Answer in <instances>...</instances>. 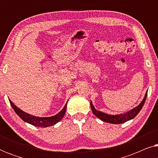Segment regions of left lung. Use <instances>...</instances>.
Here are the masks:
<instances>
[{"label":"left lung","mask_w":158,"mask_h":158,"mask_svg":"<svg viewBox=\"0 0 158 158\" xmlns=\"http://www.w3.org/2000/svg\"><path fill=\"white\" fill-rule=\"evenodd\" d=\"M147 96H148V91L146 92L145 96H144L143 100L141 101V103H140L137 106L134 108V109L130 110V111L126 112V113L117 114V115H110V114H105L103 113V112L97 111V110L95 109L94 105H93L91 101H90V107H91V110L94 115H96L97 117L100 118V119L101 121H103V122L111 123V124H119L126 122L127 121L132 119V118H135V116L137 115L138 113L141 111L142 106H143V105L144 104V102H145L147 98Z\"/></svg>","instance_id":"1"}]
</instances>
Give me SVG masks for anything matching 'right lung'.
I'll list each match as a JSON object with an SVG mask.
<instances>
[{
	"label": "right lung",
	"instance_id": "right-lung-1",
	"mask_svg": "<svg viewBox=\"0 0 158 158\" xmlns=\"http://www.w3.org/2000/svg\"><path fill=\"white\" fill-rule=\"evenodd\" d=\"M9 101L12 108L14 110V111L16 112L17 115H18L21 119L23 120L26 122L29 123L30 124L33 125V126L37 127H50L57 124L58 122H60V121L63 118L64 114H65L67 103H66V104L63 107V109H62L59 113L56 114V115L50 116V117H39V116H32L31 114L26 113V112L23 111L22 110L19 109L16 105H14L10 99Z\"/></svg>",
	"mask_w": 158,
	"mask_h": 158
}]
</instances>
